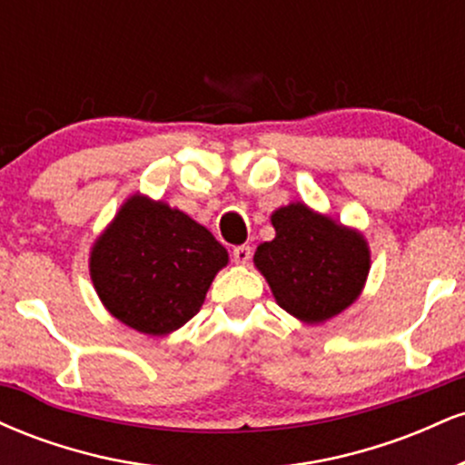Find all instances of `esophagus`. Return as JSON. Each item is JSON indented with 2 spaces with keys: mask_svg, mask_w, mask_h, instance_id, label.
I'll return each mask as SVG.
<instances>
[{
  "mask_svg": "<svg viewBox=\"0 0 465 465\" xmlns=\"http://www.w3.org/2000/svg\"><path fill=\"white\" fill-rule=\"evenodd\" d=\"M233 262L236 264H247L251 260V247L249 244H240V247L233 249Z\"/></svg>",
  "mask_w": 465,
  "mask_h": 465,
  "instance_id": "1",
  "label": "esophagus"
}]
</instances>
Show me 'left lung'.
<instances>
[{
	"label": "left lung",
	"instance_id": "1",
	"mask_svg": "<svg viewBox=\"0 0 465 465\" xmlns=\"http://www.w3.org/2000/svg\"><path fill=\"white\" fill-rule=\"evenodd\" d=\"M275 238L255 249L253 264L277 306L306 325L328 322L361 297L371 269L359 229L295 201L271 214Z\"/></svg>",
	"mask_w": 465,
	"mask_h": 465
}]
</instances>
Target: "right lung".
I'll use <instances>...</instances> for the list:
<instances>
[{
  "mask_svg": "<svg viewBox=\"0 0 465 465\" xmlns=\"http://www.w3.org/2000/svg\"><path fill=\"white\" fill-rule=\"evenodd\" d=\"M229 253L185 212L131 194L89 251V275L120 323L168 336L199 312Z\"/></svg>",
  "mask_w": 465,
  "mask_h": 465,
  "instance_id": "add662e5",
  "label": "right lung"
}]
</instances>
